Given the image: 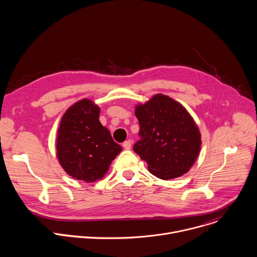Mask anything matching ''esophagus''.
Returning a JSON list of instances; mask_svg holds the SVG:
<instances>
[{"instance_id":"esophagus-1","label":"esophagus","mask_w":257,"mask_h":257,"mask_svg":"<svg viewBox=\"0 0 257 257\" xmlns=\"http://www.w3.org/2000/svg\"><path fill=\"white\" fill-rule=\"evenodd\" d=\"M131 145H132V142H131L130 140H127V141H125V142L123 143V148H124L125 150H130V149H131Z\"/></svg>"}]
</instances>
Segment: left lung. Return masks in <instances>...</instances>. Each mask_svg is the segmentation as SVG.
I'll use <instances>...</instances> for the list:
<instances>
[{
    "label": "left lung",
    "mask_w": 257,
    "mask_h": 257,
    "mask_svg": "<svg viewBox=\"0 0 257 257\" xmlns=\"http://www.w3.org/2000/svg\"><path fill=\"white\" fill-rule=\"evenodd\" d=\"M139 136L133 151L163 180L183 176L194 165L201 146L196 123L180 102L156 94L135 107Z\"/></svg>",
    "instance_id": "obj_1"
}]
</instances>
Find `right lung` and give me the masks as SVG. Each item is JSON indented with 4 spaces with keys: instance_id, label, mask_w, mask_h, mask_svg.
I'll return each instance as SVG.
<instances>
[{
    "instance_id": "right-lung-1",
    "label": "right lung",
    "mask_w": 257,
    "mask_h": 257,
    "mask_svg": "<svg viewBox=\"0 0 257 257\" xmlns=\"http://www.w3.org/2000/svg\"><path fill=\"white\" fill-rule=\"evenodd\" d=\"M99 107L83 98L62 117L57 135V157L71 177L88 183L101 179L122 148L100 124Z\"/></svg>"
}]
</instances>
